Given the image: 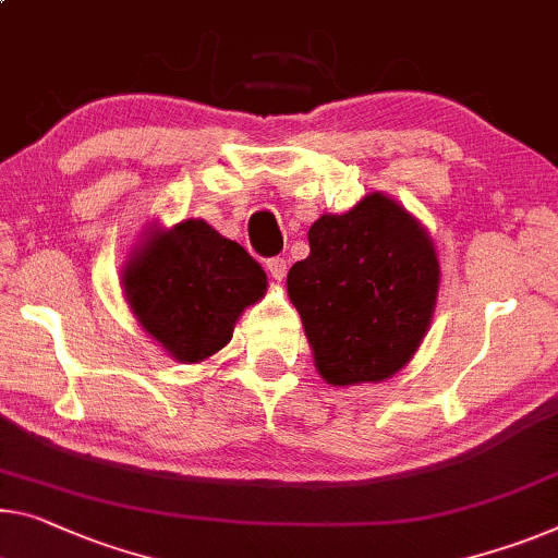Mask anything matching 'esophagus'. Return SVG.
Wrapping results in <instances>:
<instances>
[{"label":"esophagus","instance_id":"34e87169","mask_svg":"<svg viewBox=\"0 0 558 558\" xmlns=\"http://www.w3.org/2000/svg\"><path fill=\"white\" fill-rule=\"evenodd\" d=\"M287 269H289V264H287L284 256H274V259L267 262V271H269V277L274 281L284 279L287 277Z\"/></svg>","mask_w":558,"mask_h":558}]
</instances>
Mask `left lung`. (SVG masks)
Masks as SVG:
<instances>
[{"mask_svg":"<svg viewBox=\"0 0 558 558\" xmlns=\"http://www.w3.org/2000/svg\"><path fill=\"white\" fill-rule=\"evenodd\" d=\"M308 246L287 291L316 372L333 387L391 379L432 327L441 281L434 239L404 204L372 192L344 214H322Z\"/></svg>","mask_w":558,"mask_h":558,"instance_id":"8db88e82","label":"left lung"}]
</instances>
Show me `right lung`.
I'll use <instances>...</instances> for the list:
<instances>
[{
	"instance_id": "obj_1",
	"label": "right lung",
	"mask_w": 558,
	"mask_h": 558,
	"mask_svg": "<svg viewBox=\"0 0 558 558\" xmlns=\"http://www.w3.org/2000/svg\"><path fill=\"white\" fill-rule=\"evenodd\" d=\"M119 279L134 319L179 364H202L225 349L244 308L269 287L244 246L204 219L149 227Z\"/></svg>"
}]
</instances>
